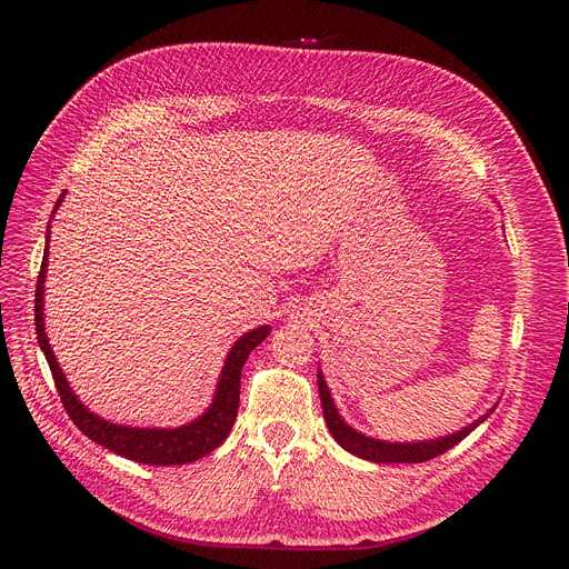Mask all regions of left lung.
<instances>
[{"label":"left lung","mask_w":569,"mask_h":569,"mask_svg":"<svg viewBox=\"0 0 569 569\" xmlns=\"http://www.w3.org/2000/svg\"><path fill=\"white\" fill-rule=\"evenodd\" d=\"M318 389H320L325 422H327V427H330V432L337 439V443L341 446V449H347L349 453L363 458V460H372V462H425V460H432V458L446 453L449 449H453V446L468 437L475 427H479L481 422L487 420L489 412H493V408H491L487 416H481L472 425L462 427L460 432L449 435V437L429 439V441H412V443H391V441H380V439H370L366 435H360V432H356L353 427H349L347 422L341 420L339 410L335 408V401L330 396V389H327L320 370H318Z\"/></svg>","instance_id":"8db88e82"}]
</instances>
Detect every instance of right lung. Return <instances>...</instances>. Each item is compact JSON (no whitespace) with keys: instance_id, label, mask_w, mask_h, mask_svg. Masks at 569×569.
Returning a JSON list of instances; mask_svg holds the SVG:
<instances>
[{"instance_id":"add662e5","label":"right lung","mask_w":569,"mask_h":569,"mask_svg":"<svg viewBox=\"0 0 569 569\" xmlns=\"http://www.w3.org/2000/svg\"><path fill=\"white\" fill-rule=\"evenodd\" d=\"M63 201V194L57 201ZM47 242H49V230H47ZM44 278H47V249L42 256V266L38 274V289H36V332L40 349L44 351V358L49 363L51 377H54L57 391L61 396V403L68 412V418L76 422V427L84 437H90L104 449L123 456L134 462L144 465H184L203 458L206 453L216 451L218 446L228 439L230 429L237 420V408H239V377H242V368L247 363L249 353L261 343L268 335L270 327H256V330L247 332L234 341L230 349L226 366H222L220 380L216 387V396L209 406V410L192 420L189 425L176 427V429H147V427H126V425H113L104 418L94 416L92 410L84 408L73 389L68 387L66 377L57 363V356L51 351V343L44 335Z\"/></svg>"}]
</instances>
